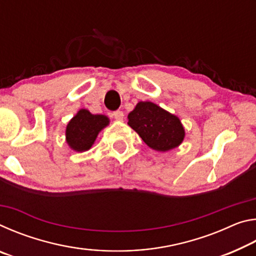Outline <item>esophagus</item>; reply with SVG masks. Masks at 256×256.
Here are the masks:
<instances>
[{
  "instance_id": "esophagus-1",
  "label": "esophagus",
  "mask_w": 256,
  "mask_h": 256,
  "mask_svg": "<svg viewBox=\"0 0 256 256\" xmlns=\"http://www.w3.org/2000/svg\"><path fill=\"white\" fill-rule=\"evenodd\" d=\"M112 116L116 120H123L124 118V112L122 110H116L112 112Z\"/></svg>"
}]
</instances>
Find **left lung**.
<instances>
[{
    "label": "left lung",
    "instance_id": "1",
    "mask_svg": "<svg viewBox=\"0 0 256 256\" xmlns=\"http://www.w3.org/2000/svg\"><path fill=\"white\" fill-rule=\"evenodd\" d=\"M128 118L130 126L156 151L177 148L184 140L185 130L180 118L151 102H138Z\"/></svg>",
    "mask_w": 256,
    "mask_h": 256
}]
</instances>
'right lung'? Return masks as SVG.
<instances>
[{
  "label": "right lung",
  "instance_id": "1",
  "mask_svg": "<svg viewBox=\"0 0 256 256\" xmlns=\"http://www.w3.org/2000/svg\"><path fill=\"white\" fill-rule=\"evenodd\" d=\"M110 124L105 115H94L88 110H80L66 125V144L76 152L89 150L98 133Z\"/></svg>",
  "mask_w": 256,
  "mask_h": 256
}]
</instances>
